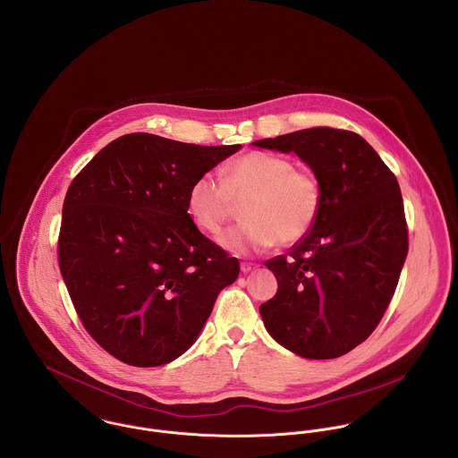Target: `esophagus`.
<instances>
[{"label":"esophagus","instance_id":"esophagus-1","mask_svg":"<svg viewBox=\"0 0 458 458\" xmlns=\"http://www.w3.org/2000/svg\"><path fill=\"white\" fill-rule=\"evenodd\" d=\"M258 266L256 264H252V262H242V271L243 273H250L252 269H256Z\"/></svg>","mask_w":458,"mask_h":458}]
</instances>
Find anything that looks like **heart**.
Wrapping results in <instances>:
<instances>
[{"instance_id": "heart-1", "label": "heart", "mask_w": 458, "mask_h": 458, "mask_svg": "<svg viewBox=\"0 0 458 458\" xmlns=\"http://www.w3.org/2000/svg\"><path fill=\"white\" fill-rule=\"evenodd\" d=\"M189 211L206 234L216 236L233 220L236 204H243L245 224L220 238L233 252L266 250L300 242L314 227L323 204L318 178L287 157L250 151L220 169L199 174L189 189Z\"/></svg>"}]
</instances>
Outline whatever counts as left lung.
Wrapping results in <instances>:
<instances>
[{
  "mask_svg": "<svg viewBox=\"0 0 458 458\" xmlns=\"http://www.w3.org/2000/svg\"><path fill=\"white\" fill-rule=\"evenodd\" d=\"M254 144L296 153L323 192L309 234L264 262L278 282L259 307L264 327L303 358H338L370 336L396 289L409 249L398 182L354 131L314 127Z\"/></svg>",
  "mask_w": 458,
  "mask_h": 458,
  "instance_id": "obj_1",
  "label": "left lung"
}]
</instances>
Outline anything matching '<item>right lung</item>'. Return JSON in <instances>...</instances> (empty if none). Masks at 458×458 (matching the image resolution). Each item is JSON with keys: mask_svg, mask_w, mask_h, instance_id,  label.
I'll use <instances>...</instances> for the list:
<instances>
[{"mask_svg": "<svg viewBox=\"0 0 458 458\" xmlns=\"http://www.w3.org/2000/svg\"><path fill=\"white\" fill-rule=\"evenodd\" d=\"M242 146H199L127 133L73 178L64 202L58 262L93 340L131 367L182 356L240 262L189 215L199 174Z\"/></svg>", "mask_w": 458, "mask_h": 458, "instance_id": "obj_1", "label": "right lung"}]
</instances>
